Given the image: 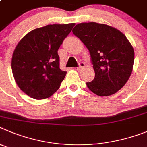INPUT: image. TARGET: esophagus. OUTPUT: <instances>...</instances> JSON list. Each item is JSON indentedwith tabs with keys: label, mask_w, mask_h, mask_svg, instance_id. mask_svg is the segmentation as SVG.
Returning <instances> with one entry per match:
<instances>
[{
	"label": "esophagus",
	"mask_w": 147,
	"mask_h": 147,
	"mask_svg": "<svg viewBox=\"0 0 147 147\" xmlns=\"http://www.w3.org/2000/svg\"><path fill=\"white\" fill-rule=\"evenodd\" d=\"M84 67H85V64H84V63H83V62H81V63H80V64H79V67L77 68V69H78V71H81L82 69L84 68Z\"/></svg>",
	"instance_id": "esophagus-1"
}]
</instances>
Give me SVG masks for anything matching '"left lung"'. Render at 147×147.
I'll list each match as a JSON object with an SVG mask.
<instances>
[{"instance_id": "left-lung-1", "label": "left lung", "mask_w": 147, "mask_h": 147, "mask_svg": "<svg viewBox=\"0 0 147 147\" xmlns=\"http://www.w3.org/2000/svg\"><path fill=\"white\" fill-rule=\"evenodd\" d=\"M72 33L91 55L95 77L86 83L90 91L100 96L116 93L133 71L135 53L131 43L118 29L94 22L79 23Z\"/></svg>"}]
</instances>
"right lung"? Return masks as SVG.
I'll use <instances>...</instances> for the list:
<instances>
[{
  "instance_id": "1",
  "label": "right lung",
  "mask_w": 147,
  "mask_h": 147,
  "mask_svg": "<svg viewBox=\"0 0 147 147\" xmlns=\"http://www.w3.org/2000/svg\"><path fill=\"white\" fill-rule=\"evenodd\" d=\"M75 25L36 28L16 46L11 59L13 76L19 88L31 98H48L60 87L67 72L60 69L58 50Z\"/></svg>"
}]
</instances>
